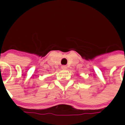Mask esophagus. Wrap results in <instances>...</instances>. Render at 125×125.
<instances>
[{
    "mask_svg": "<svg viewBox=\"0 0 125 125\" xmlns=\"http://www.w3.org/2000/svg\"><path fill=\"white\" fill-rule=\"evenodd\" d=\"M61 69L62 70H66L67 69V67L65 65H62V66H61Z\"/></svg>",
    "mask_w": 125,
    "mask_h": 125,
    "instance_id": "34e87169",
    "label": "esophagus"
}]
</instances>
